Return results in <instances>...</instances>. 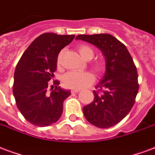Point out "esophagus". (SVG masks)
Listing matches in <instances>:
<instances>
[{"label":"esophagus","instance_id":"34e87169","mask_svg":"<svg viewBox=\"0 0 155 155\" xmlns=\"http://www.w3.org/2000/svg\"><path fill=\"white\" fill-rule=\"evenodd\" d=\"M71 91L72 94H75V93H79L80 91H81V90H80V89H72Z\"/></svg>","mask_w":155,"mask_h":155}]
</instances>
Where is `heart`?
Wrapping results in <instances>:
<instances>
[{"label":"heart","mask_w":155,"mask_h":155,"mask_svg":"<svg viewBox=\"0 0 155 155\" xmlns=\"http://www.w3.org/2000/svg\"><path fill=\"white\" fill-rule=\"evenodd\" d=\"M78 51L84 59L89 61L94 56V50L92 47L86 44L81 45L78 48ZM61 53L58 56V64L61 62ZM91 67L97 74H102L105 71V62L103 60H96L93 61ZM94 81V76L92 73L88 71H69L62 78L64 85L71 89H81L91 84Z\"/></svg>","instance_id":"b5f03b06"}]
</instances>
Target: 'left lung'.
Segmentation results:
<instances>
[{"instance_id": "left-lung-1", "label": "left lung", "mask_w": 155, "mask_h": 155, "mask_svg": "<svg viewBox=\"0 0 155 155\" xmlns=\"http://www.w3.org/2000/svg\"><path fill=\"white\" fill-rule=\"evenodd\" d=\"M97 46L106 60V73L94 91V99L83 107L87 121L99 128L115 126L130 113L139 90L138 73L127 47L111 34L76 37Z\"/></svg>"}]
</instances>
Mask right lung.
Here are the masks:
<instances>
[{"instance_id": "obj_1", "label": "right lung", "mask_w": 155, "mask_h": 155, "mask_svg": "<svg viewBox=\"0 0 155 155\" xmlns=\"http://www.w3.org/2000/svg\"><path fill=\"white\" fill-rule=\"evenodd\" d=\"M74 35L46 33L34 40L17 64L13 94L17 107L28 122L37 127H48L57 122L63 111V102L70 90L58 86L60 82H49L57 70L61 50L74 39Z\"/></svg>"}]
</instances>
